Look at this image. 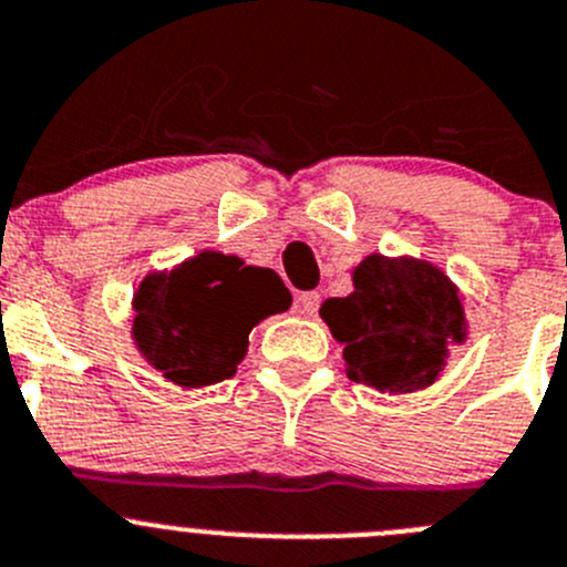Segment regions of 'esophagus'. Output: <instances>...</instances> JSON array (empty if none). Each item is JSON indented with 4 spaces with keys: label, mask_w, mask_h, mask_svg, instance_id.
<instances>
[{
    "label": "esophagus",
    "mask_w": 567,
    "mask_h": 567,
    "mask_svg": "<svg viewBox=\"0 0 567 567\" xmlns=\"http://www.w3.org/2000/svg\"><path fill=\"white\" fill-rule=\"evenodd\" d=\"M319 305H321V296L316 293V290L296 296V310H299L301 316H316L319 313Z\"/></svg>",
    "instance_id": "34e87169"
}]
</instances>
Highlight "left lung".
Returning <instances> with one entry per match:
<instances>
[{"label":"left lung","mask_w":567,"mask_h":567,"mask_svg":"<svg viewBox=\"0 0 567 567\" xmlns=\"http://www.w3.org/2000/svg\"><path fill=\"white\" fill-rule=\"evenodd\" d=\"M347 299H327L321 319L343 343L349 380L389 394L431 385L447 343L464 341L456 285L425 259L372 254L352 274Z\"/></svg>","instance_id":"1"}]
</instances>
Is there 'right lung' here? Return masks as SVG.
I'll use <instances>...</instances> for the list:
<instances>
[{"mask_svg":"<svg viewBox=\"0 0 567 567\" xmlns=\"http://www.w3.org/2000/svg\"><path fill=\"white\" fill-rule=\"evenodd\" d=\"M290 308V290L271 268L200 251L171 274H151L134 296V338L167 380L198 389L237 372L248 332Z\"/></svg>","mask_w":567,"mask_h":567,"instance_id":"add662e5","label":"right lung"}]
</instances>
